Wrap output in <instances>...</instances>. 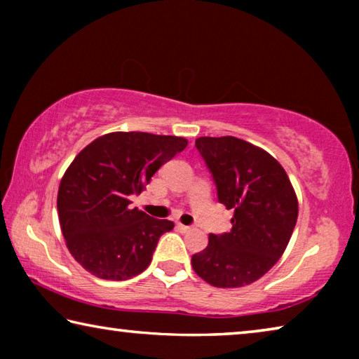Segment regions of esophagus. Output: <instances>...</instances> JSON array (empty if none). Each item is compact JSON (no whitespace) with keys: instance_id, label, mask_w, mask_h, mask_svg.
<instances>
[{"instance_id":"obj_1","label":"esophagus","mask_w":359,"mask_h":359,"mask_svg":"<svg viewBox=\"0 0 359 359\" xmlns=\"http://www.w3.org/2000/svg\"><path fill=\"white\" fill-rule=\"evenodd\" d=\"M177 229L180 231V233H190V231H191V226H187V224L177 223Z\"/></svg>"}]
</instances>
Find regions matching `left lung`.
<instances>
[{"label":"left lung","mask_w":359,"mask_h":359,"mask_svg":"<svg viewBox=\"0 0 359 359\" xmlns=\"http://www.w3.org/2000/svg\"><path fill=\"white\" fill-rule=\"evenodd\" d=\"M194 145L214 177L218 201L234 217L229 233L210 234L208 247L193 255V269L217 288L250 285L277 263L293 234V185L274 156L242 139L204 136Z\"/></svg>","instance_id":"1"}]
</instances>
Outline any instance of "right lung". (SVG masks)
<instances>
[{"instance_id": "1", "label": "right lung", "mask_w": 359, "mask_h": 359, "mask_svg": "<svg viewBox=\"0 0 359 359\" xmlns=\"http://www.w3.org/2000/svg\"><path fill=\"white\" fill-rule=\"evenodd\" d=\"M185 137L117 131L79 151L58 188L57 209L66 247L85 271L128 280L147 269L169 220L131 209L151 175L187 147Z\"/></svg>"}]
</instances>
